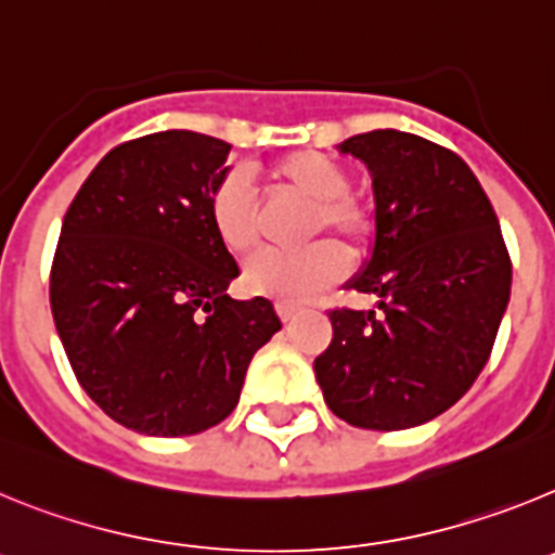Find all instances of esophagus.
<instances>
[{
  "instance_id": "34e87169",
  "label": "esophagus",
  "mask_w": 555,
  "mask_h": 555,
  "mask_svg": "<svg viewBox=\"0 0 555 555\" xmlns=\"http://www.w3.org/2000/svg\"><path fill=\"white\" fill-rule=\"evenodd\" d=\"M278 313H281V320L288 325V322H294V317L300 313V308L294 306V302H278Z\"/></svg>"
}]
</instances>
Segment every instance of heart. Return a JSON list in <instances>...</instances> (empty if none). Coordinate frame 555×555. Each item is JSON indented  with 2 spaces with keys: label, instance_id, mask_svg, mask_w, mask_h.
<instances>
[{
  "label": "heart",
  "instance_id": "obj_1",
  "mask_svg": "<svg viewBox=\"0 0 555 555\" xmlns=\"http://www.w3.org/2000/svg\"><path fill=\"white\" fill-rule=\"evenodd\" d=\"M274 185L311 205L306 219V238L322 230L341 235L350 244H364L372 230L370 210L350 197V178L322 152H292L269 169ZM210 228L233 255H244L258 244V219L249 180L238 171L224 175L210 191ZM347 272L345 253L333 242H317L297 253H261L244 267L249 292L283 302H302L322 292Z\"/></svg>",
  "mask_w": 555,
  "mask_h": 555
}]
</instances>
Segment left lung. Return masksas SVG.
I'll return each instance as SVG.
<instances>
[{
  "instance_id": "8db88e82",
  "label": "left lung",
  "mask_w": 555,
  "mask_h": 555,
  "mask_svg": "<svg viewBox=\"0 0 555 555\" xmlns=\"http://www.w3.org/2000/svg\"><path fill=\"white\" fill-rule=\"evenodd\" d=\"M338 152L370 169L375 238L347 283L377 311H331L313 372L338 420L366 430L430 423L467 395L512 294V261L469 166L414 132L372 130Z\"/></svg>"
}]
</instances>
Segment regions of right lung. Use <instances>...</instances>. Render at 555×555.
<instances>
[{"label": "right lung", "mask_w": 555, "mask_h": 555, "mask_svg": "<svg viewBox=\"0 0 555 555\" xmlns=\"http://www.w3.org/2000/svg\"><path fill=\"white\" fill-rule=\"evenodd\" d=\"M228 141L164 130L111 150L63 217L49 302L72 370L111 420L194 436L235 409L281 331L267 297L233 300L238 263L208 219Z\"/></svg>", "instance_id": "add662e5"}]
</instances>
